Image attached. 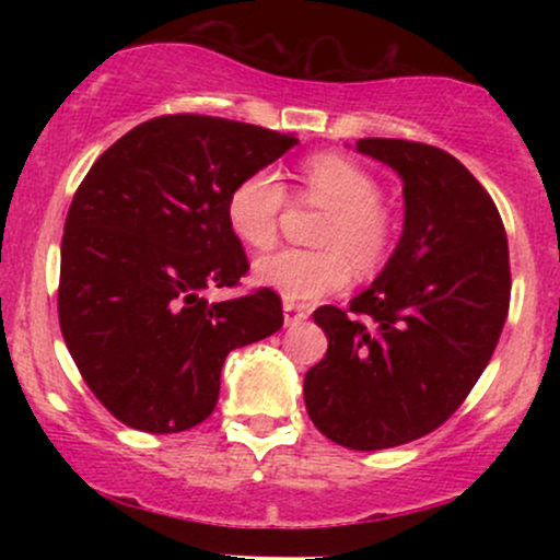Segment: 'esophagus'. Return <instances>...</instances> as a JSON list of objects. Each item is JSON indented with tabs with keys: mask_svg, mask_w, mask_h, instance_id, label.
Instances as JSON below:
<instances>
[{
	"mask_svg": "<svg viewBox=\"0 0 560 560\" xmlns=\"http://www.w3.org/2000/svg\"><path fill=\"white\" fill-rule=\"evenodd\" d=\"M307 316H311V313H307L305 307L294 305V302H284V324L287 326H298V324H302V320H307Z\"/></svg>",
	"mask_w": 560,
	"mask_h": 560,
	"instance_id": "1",
	"label": "esophagus"
}]
</instances>
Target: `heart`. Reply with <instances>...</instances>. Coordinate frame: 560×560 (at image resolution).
Segmentation results:
<instances>
[{"mask_svg": "<svg viewBox=\"0 0 560 560\" xmlns=\"http://www.w3.org/2000/svg\"><path fill=\"white\" fill-rule=\"evenodd\" d=\"M300 197L326 208L320 249H279L255 262V279L289 302H313L339 292L352 268L369 276L384 266L395 244V218L382 202V184L355 160L318 152L300 165ZM287 186L273 171L244 176L226 199L231 234L249 249H268L287 210Z\"/></svg>", "mask_w": 560, "mask_h": 560, "instance_id": "1", "label": "heart"}]
</instances>
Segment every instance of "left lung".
<instances>
[{
  "mask_svg": "<svg viewBox=\"0 0 560 560\" xmlns=\"http://www.w3.org/2000/svg\"><path fill=\"white\" fill-rule=\"evenodd\" d=\"M402 178L405 226L376 281L313 320L329 350L305 374V408L320 434L350 450H384L442 427L490 363L511 305L508 236L485 186L445 150L361 139Z\"/></svg>",
  "mask_w": 560,
  "mask_h": 560,
  "instance_id": "obj_1",
  "label": "left lung"
}]
</instances>
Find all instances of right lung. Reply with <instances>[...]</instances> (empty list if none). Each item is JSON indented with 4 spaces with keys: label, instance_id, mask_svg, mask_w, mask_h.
Here are the masks:
<instances>
[{
    "label": "right lung",
    "instance_id": "right-lung-1",
    "mask_svg": "<svg viewBox=\"0 0 560 560\" xmlns=\"http://www.w3.org/2000/svg\"><path fill=\"white\" fill-rule=\"evenodd\" d=\"M298 139L271 128L160 115L102 152L66 218L57 313L94 397L126 427L173 434L213 413L231 350L284 324L260 287L208 302L249 271L229 191Z\"/></svg>",
    "mask_w": 560,
    "mask_h": 560
}]
</instances>
